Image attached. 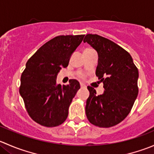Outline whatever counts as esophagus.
Instances as JSON below:
<instances>
[{"label":"esophagus","instance_id":"1","mask_svg":"<svg viewBox=\"0 0 154 154\" xmlns=\"http://www.w3.org/2000/svg\"><path fill=\"white\" fill-rule=\"evenodd\" d=\"M80 87H81L82 88H86V86L84 84V83H80Z\"/></svg>","mask_w":154,"mask_h":154}]
</instances>
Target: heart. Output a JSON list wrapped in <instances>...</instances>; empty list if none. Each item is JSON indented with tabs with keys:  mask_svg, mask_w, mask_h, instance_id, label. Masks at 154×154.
Here are the masks:
<instances>
[{
	"mask_svg": "<svg viewBox=\"0 0 154 154\" xmlns=\"http://www.w3.org/2000/svg\"><path fill=\"white\" fill-rule=\"evenodd\" d=\"M87 50H88V49H87ZM80 77H83V76H84V75H83V74H80Z\"/></svg>",
	"mask_w": 154,
	"mask_h": 154,
	"instance_id": "b5f03b06",
	"label": "heart"
}]
</instances>
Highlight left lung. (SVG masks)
I'll return each instance as SVG.
<instances>
[{"instance_id": "obj_1", "label": "left lung", "mask_w": 154, "mask_h": 154, "mask_svg": "<svg viewBox=\"0 0 154 154\" xmlns=\"http://www.w3.org/2000/svg\"><path fill=\"white\" fill-rule=\"evenodd\" d=\"M83 42L97 51L95 74L105 89L97 95L94 88L87 87L89 91L86 105L87 119L97 127H113L127 117L137 97L139 71L130 54L111 40L87 34Z\"/></svg>"}]
</instances>
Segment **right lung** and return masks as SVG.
Segmentation results:
<instances>
[{
	"label": "right lung",
	"mask_w": 154,
	"mask_h": 154,
	"mask_svg": "<svg viewBox=\"0 0 154 154\" xmlns=\"http://www.w3.org/2000/svg\"><path fill=\"white\" fill-rule=\"evenodd\" d=\"M85 35H59L42 46L26 63L19 92L31 119L45 127H57L66 120L68 108L80 83H57L58 73L68 66L70 58Z\"/></svg>",
	"instance_id": "1"
}]
</instances>
